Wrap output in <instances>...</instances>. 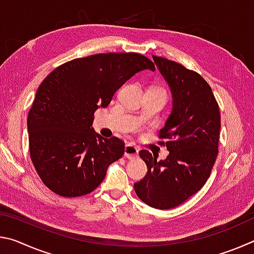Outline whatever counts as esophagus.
<instances>
[{
	"label": "esophagus",
	"instance_id": "obj_1",
	"mask_svg": "<svg viewBox=\"0 0 254 254\" xmlns=\"http://www.w3.org/2000/svg\"><path fill=\"white\" fill-rule=\"evenodd\" d=\"M137 154H139V149H137L134 144L128 143L126 145V148H124V156L127 159L135 158L137 157Z\"/></svg>",
	"mask_w": 254,
	"mask_h": 254
}]
</instances>
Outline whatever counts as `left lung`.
I'll use <instances>...</instances> for the list:
<instances>
[{"label":"left lung","instance_id":"obj_1","mask_svg":"<svg viewBox=\"0 0 254 254\" xmlns=\"http://www.w3.org/2000/svg\"><path fill=\"white\" fill-rule=\"evenodd\" d=\"M168 84L173 107L159 135L166 139L168 157L158 161L147 150L140 157L148 173L134 184L145 204L169 209L196 194L208 179L218 153L221 115L212 88L196 71L152 56Z\"/></svg>","mask_w":254,"mask_h":254}]
</instances>
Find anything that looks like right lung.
<instances>
[{
	"mask_svg": "<svg viewBox=\"0 0 254 254\" xmlns=\"http://www.w3.org/2000/svg\"><path fill=\"white\" fill-rule=\"evenodd\" d=\"M151 60L135 53L98 54L56 68L40 84L28 115L30 156L42 182L64 197L93 191L124 153L119 137L92 127L94 113Z\"/></svg>",
	"mask_w": 254,
	"mask_h": 254,
	"instance_id": "add662e5",
	"label": "right lung"
}]
</instances>
